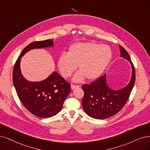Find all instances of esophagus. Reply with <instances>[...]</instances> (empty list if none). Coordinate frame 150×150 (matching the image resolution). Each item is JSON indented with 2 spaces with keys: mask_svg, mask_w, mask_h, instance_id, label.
<instances>
[{
  "mask_svg": "<svg viewBox=\"0 0 150 150\" xmlns=\"http://www.w3.org/2000/svg\"><path fill=\"white\" fill-rule=\"evenodd\" d=\"M80 86L79 85H71V88L72 90H74V89H75V88H78V87H79Z\"/></svg>",
  "mask_w": 150,
  "mask_h": 150,
  "instance_id": "obj_1",
  "label": "esophagus"
}]
</instances>
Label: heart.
Wrapping results in <instances>:
<instances>
[{
    "label": "heart",
    "mask_w": 150,
    "mask_h": 150,
    "mask_svg": "<svg viewBox=\"0 0 150 150\" xmlns=\"http://www.w3.org/2000/svg\"><path fill=\"white\" fill-rule=\"evenodd\" d=\"M112 57L111 49L106 44L78 42L70 46L67 54L60 55L57 67L64 78H69L79 65L80 71L74 76V81H81L85 77L88 80H94L103 74Z\"/></svg>",
    "instance_id": "b5f03b06"
}]
</instances>
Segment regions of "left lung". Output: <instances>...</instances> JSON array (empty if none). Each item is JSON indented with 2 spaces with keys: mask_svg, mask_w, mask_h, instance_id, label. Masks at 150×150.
I'll use <instances>...</instances> for the list:
<instances>
[{
  "mask_svg": "<svg viewBox=\"0 0 150 150\" xmlns=\"http://www.w3.org/2000/svg\"><path fill=\"white\" fill-rule=\"evenodd\" d=\"M120 56L130 62L132 73L130 82L119 90L110 88L106 83V75L99 77L90 84L81 87L84 91L82 106L90 117L97 119L109 118L119 112L128 100L135 81V68L131 58L126 50L119 46Z\"/></svg>",
  "mask_w": 150,
  "mask_h": 150,
  "instance_id": "left-lung-1",
  "label": "left lung"
}]
</instances>
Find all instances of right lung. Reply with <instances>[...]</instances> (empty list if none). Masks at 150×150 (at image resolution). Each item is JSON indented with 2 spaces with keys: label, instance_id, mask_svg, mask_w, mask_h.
I'll return each mask as SVG.
<instances>
[{
  "label": "right lung",
  "instance_id": "1",
  "mask_svg": "<svg viewBox=\"0 0 150 150\" xmlns=\"http://www.w3.org/2000/svg\"><path fill=\"white\" fill-rule=\"evenodd\" d=\"M53 40L33 42L26 46L16 60L13 70V82L20 101L37 117L48 118L59 113L71 91L70 84L57 72L54 71L41 81L26 80L21 74V57L31 49L53 47Z\"/></svg>",
  "mask_w": 150,
  "mask_h": 150
}]
</instances>
